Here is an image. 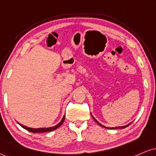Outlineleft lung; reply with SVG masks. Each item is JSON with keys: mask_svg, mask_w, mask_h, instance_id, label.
<instances>
[{"mask_svg": "<svg viewBox=\"0 0 156 156\" xmlns=\"http://www.w3.org/2000/svg\"><path fill=\"white\" fill-rule=\"evenodd\" d=\"M91 115H92V118H93V119H94V120L96 122L98 123V125H101V126H102V127H103V128H107V129H117V128H126V127H128V125H130V124H131V122H130V123H129V124H128V125H125V126L115 127V128H108V127H105V126H104V125H102V124H101V123H100L99 122H98V120H97V119H95V118H94V117H93L92 114H91Z\"/></svg>", "mask_w": 156, "mask_h": 156, "instance_id": "left-lung-1", "label": "left lung"}]
</instances>
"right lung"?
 <instances>
[{
    "label": "right lung",
    "instance_id": "obj_1",
    "mask_svg": "<svg viewBox=\"0 0 156 156\" xmlns=\"http://www.w3.org/2000/svg\"><path fill=\"white\" fill-rule=\"evenodd\" d=\"M64 119H65V115L64 116L63 118H62V120L60 121L59 123H58V124H57L56 125H55V126L48 127V128H28V127L25 126V125H23L22 124H20V123H19V122H17V123H18V124L20 125L21 127H22V128H24V129L28 130V131H30V132H32V133H44V132H50V131H52V130H54L55 129H57L58 127H60L61 125L63 124Z\"/></svg>",
    "mask_w": 156,
    "mask_h": 156
}]
</instances>
